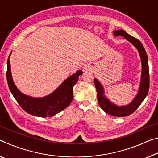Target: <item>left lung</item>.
Returning a JSON list of instances; mask_svg holds the SVG:
<instances>
[{
  "label": "left lung",
  "mask_w": 158,
  "mask_h": 158,
  "mask_svg": "<svg viewBox=\"0 0 158 158\" xmlns=\"http://www.w3.org/2000/svg\"><path fill=\"white\" fill-rule=\"evenodd\" d=\"M115 36H124L125 39L133 44L137 49L139 55L141 56L142 63V74H141V81L139 88V92L135 99L130 104L126 106L119 107L113 103H111L106 98L103 97V89L100 82L97 79L94 80V82L96 87L97 92V100L99 102L100 107L112 116L115 117H125V116L130 115L135 111L139 108L141 103L143 102L146 95L148 94L149 89V69L148 56L146 52V50L143 48L142 43L136 38L129 35L123 30L115 31L114 32Z\"/></svg>",
  "instance_id": "8db88e82"
}]
</instances>
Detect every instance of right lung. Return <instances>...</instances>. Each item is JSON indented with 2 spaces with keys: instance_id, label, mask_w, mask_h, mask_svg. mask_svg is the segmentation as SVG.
Listing matches in <instances>:
<instances>
[{
  "instance_id": "add662e5",
  "label": "right lung",
  "mask_w": 158,
  "mask_h": 158,
  "mask_svg": "<svg viewBox=\"0 0 158 158\" xmlns=\"http://www.w3.org/2000/svg\"><path fill=\"white\" fill-rule=\"evenodd\" d=\"M82 74L81 71H77L68 77L51 94L43 98L35 99L26 96L15 86L11 76L9 58L7 59L6 77L10 92L23 110L28 114L38 117H52L69 106L73 100V86L78 80V77Z\"/></svg>"
}]
</instances>
